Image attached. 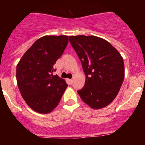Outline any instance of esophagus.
<instances>
[{"mask_svg": "<svg viewBox=\"0 0 145 145\" xmlns=\"http://www.w3.org/2000/svg\"><path fill=\"white\" fill-rule=\"evenodd\" d=\"M68 82H69V84H72V79H68Z\"/></svg>", "mask_w": 145, "mask_h": 145, "instance_id": "obj_1", "label": "esophagus"}]
</instances>
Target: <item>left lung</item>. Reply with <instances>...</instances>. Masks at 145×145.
Returning <instances> with one entry per match:
<instances>
[{
	"label": "left lung",
	"instance_id": "1",
	"mask_svg": "<svg viewBox=\"0 0 145 145\" xmlns=\"http://www.w3.org/2000/svg\"><path fill=\"white\" fill-rule=\"evenodd\" d=\"M70 44L81 61L86 75L81 99L93 109L107 106L120 91L124 79V63L116 48L97 36H69Z\"/></svg>",
	"mask_w": 145,
	"mask_h": 145
}]
</instances>
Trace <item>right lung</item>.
<instances>
[{"mask_svg":"<svg viewBox=\"0 0 145 145\" xmlns=\"http://www.w3.org/2000/svg\"><path fill=\"white\" fill-rule=\"evenodd\" d=\"M68 43L66 35H46L27 51L16 66V80L23 99L40 113H49L58 105L67 84L54 65Z\"/></svg>","mask_w":145,"mask_h":145,"instance_id":"1","label":"right lung"}]
</instances>
